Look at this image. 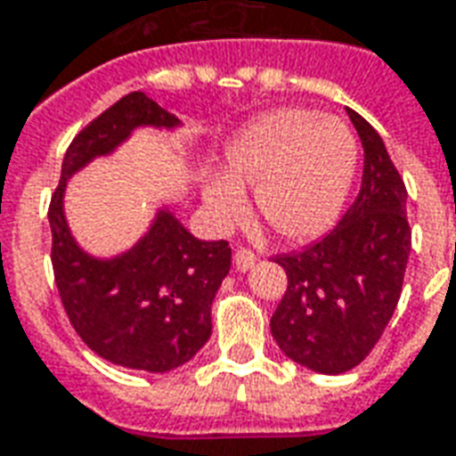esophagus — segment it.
<instances>
[{"mask_svg": "<svg viewBox=\"0 0 456 456\" xmlns=\"http://www.w3.org/2000/svg\"><path fill=\"white\" fill-rule=\"evenodd\" d=\"M256 264V254L251 251V248H237L234 251V266L239 271H248V268Z\"/></svg>", "mask_w": 456, "mask_h": 456, "instance_id": "34e87169", "label": "esophagus"}]
</instances>
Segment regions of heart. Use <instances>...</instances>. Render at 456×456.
<instances>
[{"instance_id": "heart-1", "label": "heart", "mask_w": 456, "mask_h": 456, "mask_svg": "<svg viewBox=\"0 0 456 456\" xmlns=\"http://www.w3.org/2000/svg\"><path fill=\"white\" fill-rule=\"evenodd\" d=\"M359 146L339 119L281 110L256 121L227 151L224 180H209L205 209L217 227L244 215L254 190L256 217L283 239H307L332 224L352 185Z\"/></svg>"}]
</instances>
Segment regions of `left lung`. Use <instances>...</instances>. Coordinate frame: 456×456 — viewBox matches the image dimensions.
I'll return each mask as SVG.
<instances>
[{
  "mask_svg": "<svg viewBox=\"0 0 456 456\" xmlns=\"http://www.w3.org/2000/svg\"><path fill=\"white\" fill-rule=\"evenodd\" d=\"M346 114L363 146L362 190L330 234L276 256L288 288L271 317L288 359L330 376L362 363L381 339L411 254L401 173L379 131L354 110Z\"/></svg>",
  "mask_w": 456,
  "mask_h": 456,
  "instance_id": "1",
  "label": "left lung"
}]
</instances>
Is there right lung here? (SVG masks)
<instances>
[{
  "label": "right lung",
  "mask_w": 456,
  "mask_h": 456,
  "mask_svg": "<svg viewBox=\"0 0 456 456\" xmlns=\"http://www.w3.org/2000/svg\"><path fill=\"white\" fill-rule=\"evenodd\" d=\"M180 121L143 93H129L85 126L68 146L48 208L51 261L65 313L75 332L107 362L166 373L190 362L212 335V300L232 266L224 239L202 241L160 209L129 251L94 258L68 229L63 195L68 178L97 156L112 153L136 126Z\"/></svg>",
  "instance_id": "add662e5"
}]
</instances>
